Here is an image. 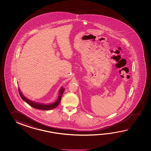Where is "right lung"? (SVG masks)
<instances>
[{"label":"right lung","instance_id":"obj_1","mask_svg":"<svg viewBox=\"0 0 151 151\" xmlns=\"http://www.w3.org/2000/svg\"><path fill=\"white\" fill-rule=\"evenodd\" d=\"M64 88L61 87L60 90L59 91V96H58V98L57 100V101L55 103H53V104H47V105L40 104V103H35V102L32 101L28 99L27 98H26V97L23 96L22 93H21L19 89V93L20 96H21V98H22V99L23 100H24L26 103H27L30 106H32V107L36 109H42V110H50V109H55V108L57 107L58 106V105L59 104V103L60 102L61 96H62L63 94L64 93Z\"/></svg>","mask_w":151,"mask_h":151}]
</instances>
